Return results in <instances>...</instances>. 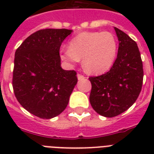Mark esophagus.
Wrapping results in <instances>:
<instances>
[{"instance_id": "34e87169", "label": "esophagus", "mask_w": 154, "mask_h": 154, "mask_svg": "<svg viewBox=\"0 0 154 154\" xmlns=\"http://www.w3.org/2000/svg\"><path fill=\"white\" fill-rule=\"evenodd\" d=\"M77 78H78V80H80V81H81V80H84L85 78V76H83V75L78 73V74H77Z\"/></svg>"}]
</instances>
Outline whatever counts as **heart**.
Listing matches in <instances>:
<instances>
[{
    "instance_id": "b5f03b06",
    "label": "heart",
    "mask_w": 154,
    "mask_h": 154,
    "mask_svg": "<svg viewBox=\"0 0 154 154\" xmlns=\"http://www.w3.org/2000/svg\"><path fill=\"white\" fill-rule=\"evenodd\" d=\"M117 41L109 32H83L69 42V47L60 49V57L69 65H74L82 58L85 69L92 74L109 70L114 62Z\"/></svg>"
}]
</instances>
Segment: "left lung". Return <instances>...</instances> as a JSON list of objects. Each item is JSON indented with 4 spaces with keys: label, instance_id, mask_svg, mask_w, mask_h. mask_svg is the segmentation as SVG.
<instances>
[{
    "label": "left lung",
    "instance_id": "obj_1",
    "mask_svg": "<svg viewBox=\"0 0 154 154\" xmlns=\"http://www.w3.org/2000/svg\"><path fill=\"white\" fill-rule=\"evenodd\" d=\"M119 41L116 60L109 72L89 78L92 85L89 101L97 113L105 117L121 114L133 105L141 93L143 65L137 45L114 27Z\"/></svg>",
    "mask_w": 154,
    "mask_h": 154
}]
</instances>
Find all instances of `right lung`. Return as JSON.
Listing matches in <instances>:
<instances>
[{"mask_svg": "<svg viewBox=\"0 0 154 154\" xmlns=\"http://www.w3.org/2000/svg\"><path fill=\"white\" fill-rule=\"evenodd\" d=\"M72 32L38 30L16 50L13 92L22 107L40 118L50 119L61 113L77 84V72L60 67L59 53L61 43Z\"/></svg>", "mask_w": 154, "mask_h": 154, "instance_id": "obj_1", "label": "right lung"}]
</instances>
